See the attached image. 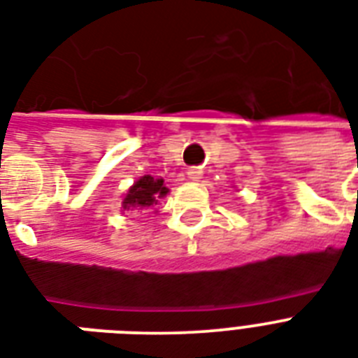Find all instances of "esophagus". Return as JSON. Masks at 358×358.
<instances>
[{
	"mask_svg": "<svg viewBox=\"0 0 358 358\" xmlns=\"http://www.w3.org/2000/svg\"><path fill=\"white\" fill-rule=\"evenodd\" d=\"M187 176H189L191 180H201L202 178V171L201 169H189V171H187Z\"/></svg>",
	"mask_w": 358,
	"mask_h": 358,
	"instance_id": "34e87169",
	"label": "esophagus"
}]
</instances>
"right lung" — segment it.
I'll list each match as a JSON object with an SVG mask.
<instances>
[{
    "label": "right lung",
    "instance_id": "1",
    "mask_svg": "<svg viewBox=\"0 0 358 358\" xmlns=\"http://www.w3.org/2000/svg\"><path fill=\"white\" fill-rule=\"evenodd\" d=\"M169 189L163 184V178H154L150 174L141 176L128 189L122 201L124 210H146V208L157 204L159 199L167 195Z\"/></svg>",
    "mask_w": 358,
    "mask_h": 358
}]
</instances>
